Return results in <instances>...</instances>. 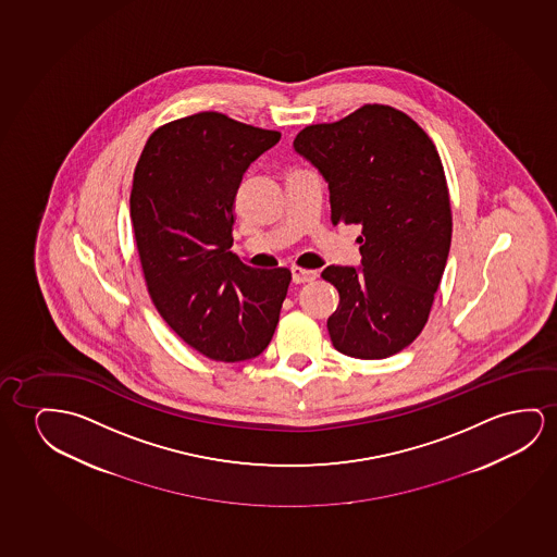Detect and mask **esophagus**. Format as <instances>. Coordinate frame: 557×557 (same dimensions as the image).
Returning <instances> with one entry per match:
<instances>
[{"label": "esophagus", "instance_id": "esophagus-1", "mask_svg": "<svg viewBox=\"0 0 557 557\" xmlns=\"http://www.w3.org/2000/svg\"><path fill=\"white\" fill-rule=\"evenodd\" d=\"M290 272H293V282L295 283L314 282L315 275H318L314 270H305L299 267L290 268Z\"/></svg>", "mask_w": 557, "mask_h": 557}]
</instances>
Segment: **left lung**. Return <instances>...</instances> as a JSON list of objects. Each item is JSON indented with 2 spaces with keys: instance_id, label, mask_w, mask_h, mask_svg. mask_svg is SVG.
<instances>
[{
  "instance_id": "8db88e82",
  "label": "left lung",
  "mask_w": 557,
  "mask_h": 557,
  "mask_svg": "<svg viewBox=\"0 0 557 557\" xmlns=\"http://www.w3.org/2000/svg\"><path fill=\"white\" fill-rule=\"evenodd\" d=\"M293 147L325 177L331 222L362 226V268L322 272L339 290L327 320L333 347L362 360L400 352L428 323L450 250V197L435 144L408 114L373 103L300 129Z\"/></svg>"
}]
</instances>
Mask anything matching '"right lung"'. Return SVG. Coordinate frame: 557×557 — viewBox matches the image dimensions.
I'll return each mask as SVG.
<instances>
[{"label":"right lung","mask_w":557,"mask_h":557,"mask_svg":"<svg viewBox=\"0 0 557 557\" xmlns=\"http://www.w3.org/2000/svg\"><path fill=\"white\" fill-rule=\"evenodd\" d=\"M280 137L205 111L154 129L134 172L129 218L147 290L170 330L216 362L268 347L289 287L287 268H250L230 250L243 174Z\"/></svg>","instance_id":"1"}]
</instances>
